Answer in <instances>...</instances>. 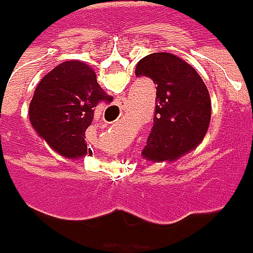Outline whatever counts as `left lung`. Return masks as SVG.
<instances>
[{"instance_id": "left-lung-1", "label": "left lung", "mask_w": 253, "mask_h": 253, "mask_svg": "<svg viewBox=\"0 0 253 253\" xmlns=\"http://www.w3.org/2000/svg\"><path fill=\"white\" fill-rule=\"evenodd\" d=\"M137 78L156 84V115L143 154L150 161L181 157L203 140L211 120L210 93L201 76L181 58L156 52L136 66Z\"/></svg>"}]
</instances>
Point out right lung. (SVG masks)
<instances>
[{
	"label": "right lung",
	"instance_id": "right-lung-1",
	"mask_svg": "<svg viewBox=\"0 0 253 253\" xmlns=\"http://www.w3.org/2000/svg\"><path fill=\"white\" fill-rule=\"evenodd\" d=\"M112 99L97 83L92 68L66 61L38 83L29 105V120L56 151L82 156L87 151L84 131L93 122L96 107Z\"/></svg>",
	"mask_w": 253,
	"mask_h": 253
}]
</instances>
